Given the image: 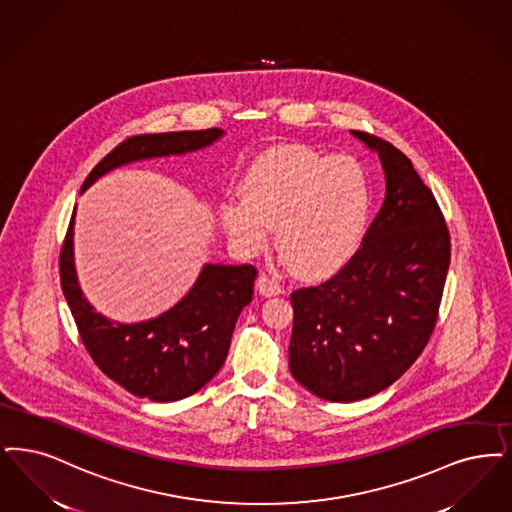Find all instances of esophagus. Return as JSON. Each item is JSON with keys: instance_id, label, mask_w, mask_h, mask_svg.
<instances>
[{"instance_id": "1", "label": "esophagus", "mask_w": 512, "mask_h": 512, "mask_svg": "<svg viewBox=\"0 0 512 512\" xmlns=\"http://www.w3.org/2000/svg\"><path fill=\"white\" fill-rule=\"evenodd\" d=\"M257 289H259L263 295H266V297L278 295V293L282 291L280 284H278L276 280H272L270 276H266V274H261V276L257 278Z\"/></svg>"}]
</instances>
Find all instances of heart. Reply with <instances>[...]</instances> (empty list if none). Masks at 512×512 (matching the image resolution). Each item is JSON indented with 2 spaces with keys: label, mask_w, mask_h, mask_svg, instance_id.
Returning a JSON list of instances; mask_svg holds the SVG:
<instances>
[{
  "label": "heart",
  "mask_w": 512,
  "mask_h": 512,
  "mask_svg": "<svg viewBox=\"0 0 512 512\" xmlns=\"http://www.w3.org/2000/svg\"><path fill=\"white\" fill-rule=\"evenodd\" d=\"M242 200L221 205V223L246 253L265 246L268 226L295 272L322 280L360 247L371 209L368 173L352 156H326L305 144L263 152L240 183Z\"/></svg>",
  "instance_id": "1"
}]
</instances>
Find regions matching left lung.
Here are the masks:
<instances>
[{"mask_svg":"<svg viewBox=\"0 0 512 512\" xmlns=\"http://www.w3.org/2000/svg\"><path fill=\"white\" fill-rule=\"evenodd\" d=\"M387 194L362 246L320 286L291 293V375L329 402L390 387L427 347L450 268V230L408 156L366 131Z\"/></svg>","mask_w":512,"mask_h":512,"instance_id":"obj_1","label":"left lung"}]
</instances>
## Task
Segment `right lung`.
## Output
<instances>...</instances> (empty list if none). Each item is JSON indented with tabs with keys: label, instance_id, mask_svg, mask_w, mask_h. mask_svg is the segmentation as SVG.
I'll return each mask as SVG.
<instances>
[{
	"label": "right lung",
	"instance_id": "right-lung-1",
	"mask_svg": "<svg viewBox=\"0 0 512 512\" xmlns=\"http://www.w3.org/2000/svg\"><path fill=\"white\" fill-rule=\"evenodd\" d=\"M221 129L135 135L106 154L83 181L129 162L184 154L217 141ZM74 215L61 247V287L83 345L106 377L152 402H175L198 392L225 364L232 331L253 299V265H205L188 295L162 316L141 324H114L83 299L72 255Z\"/></svg>",
	"mask_w": 512,
	"mask_h": 512
}]
</instances>
